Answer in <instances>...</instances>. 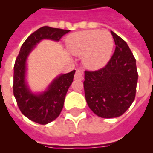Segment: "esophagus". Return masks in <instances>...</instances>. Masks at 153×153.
Here are the masks:
<instances>
[{
	"instance_id": "1",
	"label": "esophagus",
	"mask_w": 153,
	"mask_h": 153,
	"mask_svg": "<svg viewBox=\"0 0 153 153\" xmlns=\"http://www.w3.org/2000/svg\"><path fill=\"white\" fill-rule=\"evenodd\" d=\"M84 78L83 71L81 70H77L74 74V79L75 80H82Z\"/></svg>"
}]
</instances>
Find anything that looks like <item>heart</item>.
Here are the masks:
<instances>
[{"instance_id":"b5f03b06","label":"heart","mask_w":153,"mask_h":153,"mask_svg":"<svg viewBox=\"0 0 153 153\" xmlns=\"http://www.w3.org/2000/svg\"><path fill=\"white\" fill-rule=\"evenodd\" d=\"M67 46L71 54L83 56L85 67L97 70L104 67L110 59L114 39L105 30H87L67 36Z\"/></svg>"}]
</instances>
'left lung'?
<instances>
[{"label": "left lung", "instance_id": "8db88e82", "mask_svg": "<svg viewBox=\"0 0 153 153\" xmlns=\"http://www.w3.org/2000/svg\"><path fill=\"white\" fill-rule=\"evenodd\" d=\"M116 48L105 66L85 71V97L92 111L103 118L120 117L135 99L138 73L126 42L111 31Z\"/></svg>", "mask_w": 153, "mask_h": 153}]
</instances>
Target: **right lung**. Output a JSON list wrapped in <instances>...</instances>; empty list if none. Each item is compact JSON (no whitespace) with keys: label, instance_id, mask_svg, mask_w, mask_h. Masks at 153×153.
Returning a JSON list of instances; mask_svg holds the SVG:
<instances>
[{"label":"right lung","instance_id":"obj_1","mask_svg":"<svg viewBox=\"0 0 153 153\" xmlns=\"http://www.w3.org/2000/svg\"><path fill=\"white\" fill-rule=\"evenodd\" d=\"M69 32L70 30L54 28L48 26L40 27L24 42L16 59L13 94L21 113L29 120L40 125H46L59 116L67 92L73 82L75 71L58 76L43 93L33 94L25 81L27 58L42 39L59 41L62 36Z\"/></svg>","mask_w":153,"mask_h":153}]
</instances>
